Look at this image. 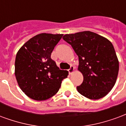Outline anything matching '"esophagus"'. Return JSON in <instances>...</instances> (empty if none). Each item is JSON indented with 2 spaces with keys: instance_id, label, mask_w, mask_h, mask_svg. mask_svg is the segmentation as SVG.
I'll return each instance as SVG.
<instances>
[{
  "instance_id": "esophagus-1",
  "label": "esophagus",
  "mask_w": 126,
  "mask_h": 126,
  "mask_svg": "<svg viewBox=\"0 0 126 126\" xmlns=\"http://www.w3.org/2000/svg\"><path fill=\"white\" fill-rule=\"evenodd\" d=\"M74 66H70V69H68V72H69V74H72V73L74 72Z\"/></svg>"
}]
</instances>
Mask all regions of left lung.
<instances>
[{"label":"left lung","instance_id":"1","mask_svg":"<svg viewBox=\"0 0 126 126\" xmlns=\"http://www.w3.org/2000/svg\"><path fill=\"white\" fill-rule=\"evenodd\" d=\"M62 38L79 56L78 70L83 75V82L77 87L78 92L90 99L107 95L119 72V61L111 42L89 31L66 34Z\"/></svg>","mask_w":126,"mask_h":126}]
</instances>
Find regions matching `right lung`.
<instances>
[{"label":"right lung","instance_id":"add662e5","mask_svg":"<svg viewBox=\"0 0 126 126\" xmlns=\"http://www.w3.org/2000/svg\"><path fill=\"white\" fill-rule=\"evenodd\" d=\"M63 34L40 33L28 40L16 53L15 74L22 91L36 101L49 99L59 91L68 72L60 70L51 58Z\"/></svg>","mask_w":126,"mask_h":126}]
</instances>
